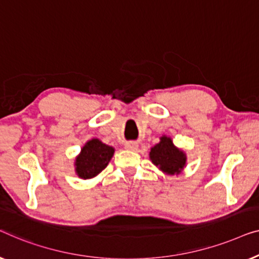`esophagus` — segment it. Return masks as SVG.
Masks as SVG:
<instances>
[{"label":"esophagus","mask_w":259,"mask_h":259,"mask_svg":"<svg viewBox=\"0 0 259 259\" xmlns=\"http://www.w3.org/2000/svg\"><path fill=\"white\" fill-rule=\"evenodd\" d=\"M124 147H125L126 150L135 151V150H137V148H138V144L136 143V142H126Z\"/></svg>","instance_id":"obj_1"}]
</instances>
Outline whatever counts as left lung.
Masks as SVG:
<instances>
[{"label":"left lung","mask_w":259,"mask_h":259,"mask_svg":"<svg viewBox=\"0 0 259 259\" xmlns=\"http://www.w3.org/2000/svg\"><path fill=\"white\" fill-rule=\"evenodd\" d=\"M149 158L162 172L170 176L180 175L187 166V154L177 148L166 135L159 137L158 143L150 149Z\"/></svg>","instance_id":"1"}]
</instances>
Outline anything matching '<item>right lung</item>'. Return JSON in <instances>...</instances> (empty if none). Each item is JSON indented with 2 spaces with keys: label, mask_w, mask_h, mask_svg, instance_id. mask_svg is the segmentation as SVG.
<instances>
[{
  "label": "right lung",
  "mask_w": 259,
  "mask_h": 259,
  "mask_svg": "<svg viewBox=\"0 0 259 259\" xmlns=\"http://www.w3.org/2000/svg\"><path fill=\"white\" fill-rule=\"evenodd\" d=\"M115 149L98 138H92L83 145L75 158V172L81 180H92L101 174L110 162Z\"/></svg>",
  "instance_id": "add662e5"
}]
</instances>
